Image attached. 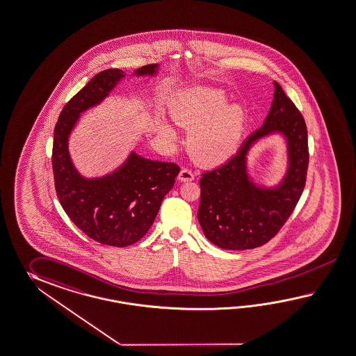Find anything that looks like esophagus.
<instances>
[{"instance_id":"34e87169","label":"esophagus","mask_w":356,"mask_h":356,"mask_svg":"<svg viewBox=\"0 0 356 356\" xmlns=\"http://www.w3.org/2000/svg\"><path fill=\"white\" fill-rule=\"evenodd\" d=\"M179 180L181 182L191 181L194 180V174L188 168H182L179 174Z\"/></svg>"}]
</instances>
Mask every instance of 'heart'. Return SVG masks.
<instances>
[{
	"instance_id": "heart-1",
	"label": "heart",
	"mask_w": 356,
	"mask_h": 356,
	"mask_svg": "<svg viewBox=\"0 0 356 356\" xmlns=\"http://www.w3.org/2000/svg\"><path fill=\"white\" fill-rule=\"evenodd\" d=\"M175 121L188 130L191 156L203 165H218L234 156L242 141L247 114L242 105L229 104L225 92L195 87L182 91L172 106ZM165 136L176 139V131L165 124Z\"/></svg>"
}]
</instances>
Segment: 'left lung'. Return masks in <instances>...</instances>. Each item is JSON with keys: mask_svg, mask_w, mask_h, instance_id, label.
I'll return each instance as SVG.
<instances>
[{"mask_svg": "<svg viewBox=\"0 0 356 356\" xmlns=\"http://www.w3.org/2000/svg\"><path fill=\"white\" fill-rule=\"evenodd\" d=\"M274 134L285 140L286 170L277 184L265 186L251 176L248 154L256 142ZM307 165L304 117L274 81V99L264 124L225 165L202 175L198 221L206 238L230 251L251 250L269 242L302 194Z\"/></svg>", "mask_w": 356, "mask_h": 356, "instance_id": "8db88e82", "label": "left lung"}]
</instances>
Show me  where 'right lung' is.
Masks as SVG:
<instances>
[{
  "instance_id": "1",
  "label": "right lung",
  "mask_w": 356,
  "mask_h": 356,
  "mask_svg": "<svg viewBox=\"0 0 356 356\" xmlns=\"http://www.w3.org/2000/svg\"><path fill=\"white\" fill-rule=\"evenodd\" d=\"M158 64L134 70L136 77H154ZM126 73L106 70L97 73L63 108L54 131L52 170L61 207L74 225L96 242L127 247L140 241L153 225L165 194L174 188L180 167L139 156L131 150L113 171L86 177L74 165L70 134L83 112L104 102Z\"/></svg>"
}]
</instances>
